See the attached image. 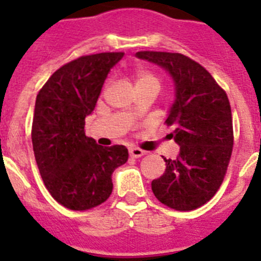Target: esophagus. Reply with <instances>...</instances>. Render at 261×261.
I'll return each instance as SVG.
<instances>
[{"label": "esophagus", "mask_w": 261, "mask_h": 261, "mask_svg": "<svg viewBox=\"0 0 261 261\" xmlns=\"http://www.w3.org/2000/svg\"><path fill=\"white\" fill-rule=\"evenodd\" d=\"M129 154L132 158H140V156L144 155L145 151L141 149H137V147H132V149H129Z\"/></svg>", "instance_id": "34e87169"}]
</instances>
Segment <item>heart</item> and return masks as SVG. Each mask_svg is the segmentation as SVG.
I'll return each instance as SVG.
<instances>
[{"mask_svg": "<svg viewBox=\"0 0 261 261\" xmlns=\"http://www.w3.org/2000/svg\"><path fill=\"white\" fill-rule=\"evenodd\" d=\"M135 80L137 89L145 86H156L159 89V78L147 69H137L135 73Z\"/></svg>", "mask_w": 261, "mask_h": 261, "instance_id": "b5f03b06", "label": "heart"}]
</instances>
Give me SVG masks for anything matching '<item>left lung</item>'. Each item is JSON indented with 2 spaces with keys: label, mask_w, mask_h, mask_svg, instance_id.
<instances>
[{
  "label": "left lung",
  "mask_w": 261,
  "mask_h": 261,
  "mask_svg": "<svg viewBox=\"0 0 261 261\" xmlns=\"http://www.w3.org/2000/svg\"><path fill=\"white\" fill-rule=\"evenodd\" d=\"M136 56L165 68L176 90L166 124L175 126L170 136L180 153L175 161L163 158L165 174L151 181V190L175 211L200 208L220 190L232 153L229 98L204 66L181 53L141 50Z\"/></svg>",
  "instance_id": "obj_1"
}]
</instances>
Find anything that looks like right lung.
Listing matches in <instances>:
<instances>
[{
	"mask_svg": "<svg viewBox=\"0 0 261 261\" xmlns=\"http://www.w3.org/2000/svg\"><path fill=\"white\" fill-rule=\"evenodd\" d=\"M123 52L81 56L57 69L36 96L31 138L45 188L70 211H89L112 193V172L128 161L123 145L100 146L85 135L111 68Z\"/></svg>",
	"mask_w": 261,
	"mask_h": 261,
	"instance_id": "obj_1",
	"label": "right lung"
}]
</instances>
